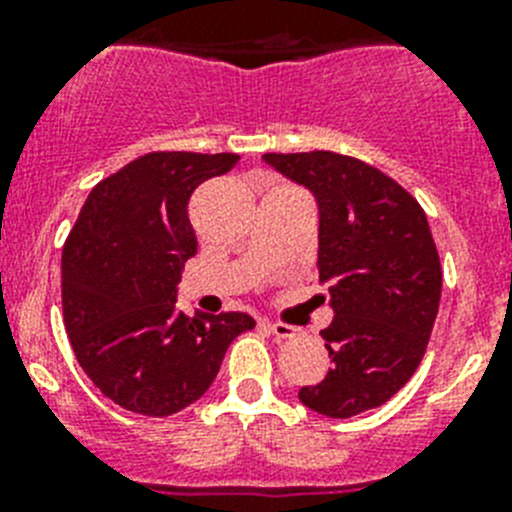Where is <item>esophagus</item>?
Returning <instances> with one entry per match:
<instances>
[{"label": "esophagus", "mask_w": 512, "mask_h": 512, "mask_svg": "<svg viewBox=\"0 0 512 512\" xmlns=\"http://www.w3.org/2000/svg\"><path fill=\"white\" fill-rule=\"evenodd\" d=\"M264 325L269 333H274L277 338H292L297 333V328H292V325H284V323H269V320H264Z\"/></svg>", "instance_id": "obj_1"}]
</instances>
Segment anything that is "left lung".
<instances>
[{"instance_id":"8db88e82","label":"left lung","mask_w":512,"mask_h":512,"mask_svg":"<svg viewBox=\"0 0 512 512\" xmlns=\"http://www.w3.org/2000/svg\"><path fill=\"white\" fill-rule=\"evenodd\" d=\"M318 205V279L333 323V361L300 402L328 418L384 405L423 361L441 302V261L413 194L359 158L330 151L264 153Z\"/></svg>"}]
</instances>
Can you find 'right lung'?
I'll return each mask as SVG.
<instances>
[{
    "instance_id": "obj_1",
    "label": "right lung",
    "mask_w": 512,
    "mask_h": 512,
    "mask_svg": "<svg viewBox=\"0 0 512 512\" xmlns=\"http://www.w3.org/2000/svg\"><path fill=\"white\" fill-rule=\"evenodd\" d=\"M235 153H146L89 192L61 259L63 323L76 361L115 405L166 418L215 382L246 312L194 318L176 307L197 253L189 197Z\"/></svg>"
}]
</instances>
